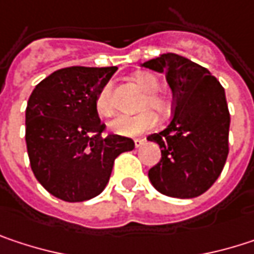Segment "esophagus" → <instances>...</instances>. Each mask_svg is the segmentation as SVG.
Here are the masks:
<instances>
[{
    "instance_id": "obj_1",
    "label": "esophagus",
    "mask_w": 254,
    "mask_h": 254,
    "mask_svg": "<svg viewBox=\"0 0 254 254\" xmlns=\"http://www.w3.org/2000/svg\"><path fill=\"white\" fill-rule=\"evenodd\" d=\"M145 142V139L144 138H139V139H135V147L138 148V147H141L142 144Z\"/></svg>"
}]
</instances>
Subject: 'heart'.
<instances>
[{
  "mask_svg": "<svg viewBox=\"0 0 254 254\" xmlns=\"http://www.w3.org/2000/svg\"><path fill=\"white\" fill-rule=\"evenodd\" d=\"M133 80L136 85L145 92V97L142 98L141 109L151 107L157 110L159 113H166L169 110V100L159 92L160 88V79L150 73V72H138L133 75ZM95 107L98 115L101 116H112L113 115V104L110 100V86L106 85L97 95ZM157 115L153 110H144L135 116H119L115 121H112L110 129L124 136H136L139 133L148 132L157 127Z\"/></svg>",
  "mask_w": 254,
  "mask_h": 254,
  "instance_id": "1",
  "label": "heart"
}]
</instances>
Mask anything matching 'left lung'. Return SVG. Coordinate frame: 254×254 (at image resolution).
Instances as JSON below:
<instances>
[{"mask_svg":"<svg viewBox=\"0 0 254 254\" xmlns=\"http://www.w3.org/2000/svg\"><path fill=\"white\" fill-rule=\"evenodd\" d=\"M141 66L166 73L174 94L169 125L147 136L162 151L160 162L148 171L150 182L169 197H198L219 178L228 157L225 89L206 67L174 53Z\"/></svg>","mask_w":254,"mask_h":254,"instance_id":"left-lung-1","label":"left lung"}]
</instances>
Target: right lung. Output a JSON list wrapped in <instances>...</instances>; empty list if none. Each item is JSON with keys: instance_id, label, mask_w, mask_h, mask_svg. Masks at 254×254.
I'll return each mask as SVG.
<instances>
[{"instance_id": "add662e5", "label": "right lung", "mask_w": 254, "mask_h": 254, "mask_svg": "<svg viewBox=\"0 0 254 254\" xmlns=\"http://www.w3.org/2000/svg\"><path fill=\"white\" fill-rule=\"evenodd\" d=\"M118 67H66L41 80L26 107V147L39 184L77 203L106 188L115 159L133 150L130 138L103 135L95 101Z\"/></svg>"}]
</instances>
